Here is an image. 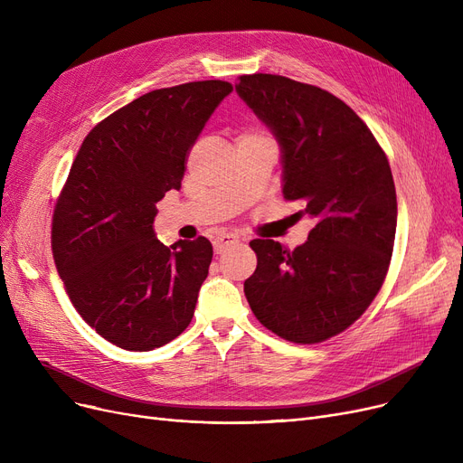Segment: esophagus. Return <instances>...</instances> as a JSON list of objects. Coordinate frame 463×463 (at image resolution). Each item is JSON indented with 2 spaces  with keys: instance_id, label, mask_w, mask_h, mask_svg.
Wrapping results in <instances>:
<instances>
[{
  "instance_id": "obj_1",
  "label": "esophagus",
  "mask_w": 463,
  "mask_h": 463,
  "mask_svg": "<svg viewBox=\"0 0 463 463\" xmlns=\"http://www.w3.org/2000/svg\"><path fill=\"white\" fill-rule=\"evenodd\" d=\"M236 244H240V238L236 234H222L213 240V250L215 253H223Z\"/></svg>"
}]
</instances>
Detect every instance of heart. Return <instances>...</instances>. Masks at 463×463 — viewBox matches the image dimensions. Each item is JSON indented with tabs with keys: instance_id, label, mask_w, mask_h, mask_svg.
Masks as SVG:
<instances>
[{
	"instance_id": "obj_1",
	"label": "heart",
	"mask_w": 463,
	"mask_h": 463,
	"mask_svg": "<svg viewBox=\"0 0 463 463\" xmlns=\"http://www.w3.org/2000/svg\"><path fill=\"white\" fill-rule=\"evenodd\" d=\"M248 138H266V137H262V135H259V133H255V131H246V133H241V135L238 137V140H248Z\"/></svg>"
}]
</instances>
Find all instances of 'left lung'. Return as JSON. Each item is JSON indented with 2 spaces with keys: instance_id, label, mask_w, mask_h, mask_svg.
<instances>
[{
  "instance_id": "obj_1",
  "label": "left lung",
  "mask_w": 463,
  "mask_h": 463,
  "mask_svg": "<svg viewBox=\"0 0 463 463\" xmlns=\"http://www.w3.org/2000/svg\"><path fill=\"white\" fill-rule=\"evenodd\" d=\"M238 95L281 148L283 197L315 227L288 251L251 240L257 270L244 293L262 326L295 344L349 328L377 297L391 264L398 203L388 159L335 95L279 75H244Z\"/></svg>"
}]
</instances>
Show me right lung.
<instances>
[{
  "instance_id": "1",
  "label": "right lung",
  "mask_w": 463,
  "mask_h": 463,
  "mask_svg": "<svg viewBox=\"0 0 463 463\" xmlns=\"http://www.w3.org/2000/svg\"><path fill=\"white\" fill-rule=\"evenodd\" d=\"M232 91L223 80L154 90L99 121L71 165L52 217V253L80 317L107 342L152 351L191 323L208 276L204 236L170 248L156 204L180 189L187 154Z\"/></svg>"
}]
</instances>
